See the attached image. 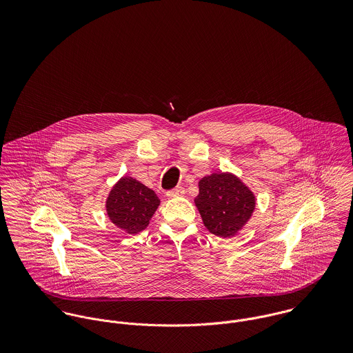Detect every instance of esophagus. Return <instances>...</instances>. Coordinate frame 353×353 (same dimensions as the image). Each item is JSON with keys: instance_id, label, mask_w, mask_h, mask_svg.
<instances>
[{"instance_id": "esophagus-1", "label": "esophagus", "mask_w": 353, "mask_h": 353, "mask_svg": "<svg viewBox=\"0 0 353 353\" xmlns=\"http://www.w3.org/2000/svg\"><path fill=\"white\" fill-rule=\"evenodd\" d=\"M183 194H185V189H183L182 186H178V188H175V189H172V190H168V192L165 193V196H167L168 199L183 197Z\"/></svg>"}]
</instances>
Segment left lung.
I'll use <instances>...</instances> for the list:
<instances>
[{"mask_svg": "<svg viewBox=\"0 0 353 353\" xmlns=\"http://www.w3.org/2000/svg\"><path fill=\"white\" fill-rule=\"evenodd\" d=\"M194 203L209 232L220 238H231L238 235L252 219L256 199L235 174L213 172L200 179Z\"/></svg>", "mask_w": 353, "mask_h": 353, "instance_id": "1", "label": "left lung"}]
</instances>
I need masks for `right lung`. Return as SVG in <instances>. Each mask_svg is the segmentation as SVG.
<instances>
[{"label": "right lung", "instance_id": "obj_1", "mask_svg": "<svg viewBox=\"0 0 353 353\" xmlns=\"http://www.w3.org/2000/svg\"><path fill=\"white\" fill-rule=\"evenodd\" d=\"M159 205L160 200L152 189L125 175L110 190L105 212L119 230L136 235L148 227Z\"/></svg>", "mask_w": 353, "mask_h": 353}]
</instances>
